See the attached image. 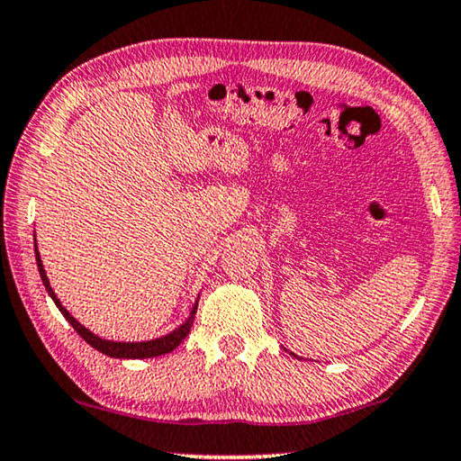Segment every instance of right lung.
Returning a JSON list of instances; mask_svg holds the SVG:
<instances>
[{"mask_svg": "<svg viewBox=\"0 0 461 461\" xmlns=\"http://www.w3.org/2000/svg\"><path fill=\"white\" fill-rule=\"evenodd\" d=\"M35 258H37V268H39V275H41V280L45 285V289H48L50 297L53 299V303L58 305V310L64 313V318L68 320L72 324V329H75L78 335H81L86 343L91 347H95L97 351L105 353V356L110 357H120V359H143V357H156V356H164V353H170L172 349H176L181 341H185V337L189 335L191 326H193V320H195V312H197V303L193 305L191 310V316L186 318V322L183 326H178L175 332H170V335H166L162 339H156V341H143V343H116V341H105V339H99L93 335L91 330H86L81 322H77L75 318L70 316L68 310L62 308V303H59V299L56 297V293L50 286V280L45 276V270H43V264H41V258H39V251L35 247Z\"/></svg>", "mask_w": 461, "mask_h": 461, "instance_id": "right-lung-1", "label": "right lung"}]
</instances>
